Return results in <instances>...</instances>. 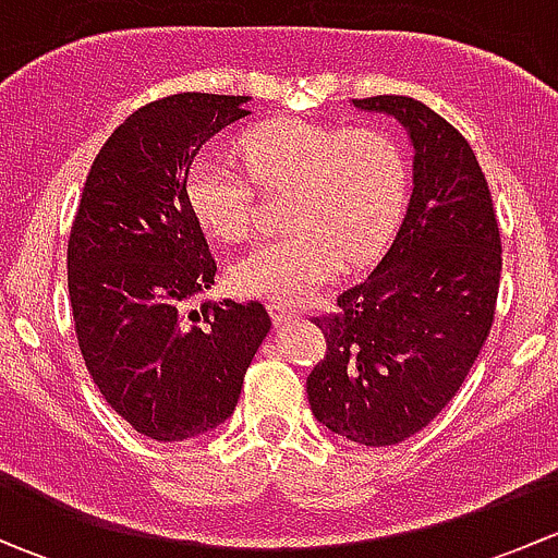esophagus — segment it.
<instances>
[{
  "mask_svg": "<svg viewBox=\"0 0 558 558\" xmlns=\"http://www.w3.org/2000/svg\"><path fill=\"white\" fill-rule=\"evenodd\" d=\"M269 315H272L275 326H283V324H291V320H296L294 311H289V307H280V305H269Z\"/></svg>",
  "mask_w": 558,
  "mask_h": 558,
  "instance_id": "1",
  "label": "esophagus"
}]
</instances>
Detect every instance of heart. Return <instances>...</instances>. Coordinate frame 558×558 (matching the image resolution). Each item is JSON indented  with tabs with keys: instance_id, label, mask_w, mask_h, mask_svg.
Returning a JSON list of instances; mask_svg holds the SVG:
<instances>
[{
	"instance_id": "b5f03b06",
	"label": "heart",
	"mask_w": 558,
	"mask_h": 558,
	"mask_svg": "<svg viewBox=\"0 0 558 558\" xmlns=\"http://www.w3.org/2000/svg\"><path fill=\"white\" fill-rule=\"evenodd\" d=\"M240 154L258 189L291 191V234L256 245L229 267V286L240 296L305 302L337 278L342 264H364L391 238L408 172L386 134L283 118L251 129ZM185 196L213 238L234 243L251 234L253 185L227 156H196Z\"/></svg>"
}]
</instances>
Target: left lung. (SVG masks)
I'll return each mask as SVG.
<instances>
[{"label":"left lung","instance_id":"left-lung-1","mask_svg":"<svg viewBox=\"0 0 558 558\" xmlns=\"http://www.w3.org/2000/svg\"><path fill=\"white\" fill-rule=\"evenodd\" d=\"M397 118L413 145V189L373 272L315 318L326 359L307 378L315 418L342 440L393 446L424 429L475 364L497 307L502 243L470 143L410 97L353 99Z\"/></svg>","mask_w":558,"mask_h":558}]
</instances>
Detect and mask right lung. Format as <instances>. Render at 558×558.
<instances>
[{
  "label": "right lung",
  "instance_id": "1",
  "mask_svg": "<svg viewBox=\"0 0 558 558\" xmlns=\"http://www.w3.org/2000/svg\"><path fill=\"white\" fill-rule=\"evenodd\" d=\"M251 97L174 94L140 107L94 159L66 247L77 345L105 402L140 435L191 440L234 413L267 311L191 302L216 283L185 174Z\"/></svg>",
  "mask_w": 558,
  "mask_h": 558
}]
</instances>
